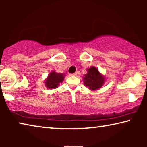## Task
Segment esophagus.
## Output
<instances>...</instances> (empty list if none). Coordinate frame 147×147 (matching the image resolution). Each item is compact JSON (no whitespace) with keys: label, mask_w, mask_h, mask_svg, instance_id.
<instances>
[{"label":"esophagus","mask_w":147,"mask_h":147,"mask_svg":"<svg viewBox=\"0 0 147 147\" xmlns=\"http://www.w3.org/2000/svg\"><path fill=\"white\" fill-rule=\"evenodd\" d=\"M76 75H77L76 73H73V74H70V76H76Z\"/></svg>","instance_id":"obj_1"}]
</instances>
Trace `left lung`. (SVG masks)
<instances>
[{
    "label": "left lung",
    "instance_id": "left-lung-1",
    "mask_svg": "<svg viewBox=\"0 0 147 147\" xmlns=\"http://www.w3.org/2000/svg\"><path fill=\"white\" fill-rule=\"evenodd\" d=\"M88 73L83 77V82L85 86L92 91L102 88L105 82V77L98 71L95 67L92 66L88 69Z\"/></svg>",
    "mask_w": 147,
    "mask_h": 147
}]
</instances>
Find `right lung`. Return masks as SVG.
Here are the masks:
<instances>
[{
  "label": "right lung",
  "instance_id": "right-lung-1",
  "mask_svg": "<svg viewBox=\"0 0 147 147\" xmlns=\"http://www.w3.org/2000/svg\"><path fill=\"white\" fill-rule=\"evenodd\" d=\"M65 74L63 73H58L53 71L47 76L45 80V85L48 89H56L59 86V84L63 81Z\"/></svg>",
  "mask_w": 147,
  "mask_h": 147
}]
</instances>
